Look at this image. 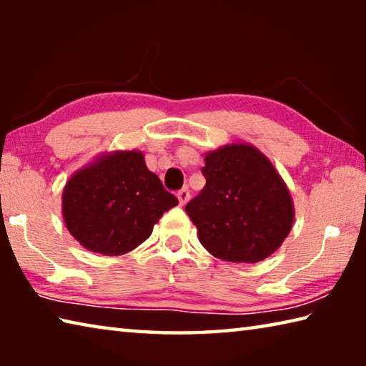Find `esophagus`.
I'll use <instances>...</instances> for the list:
<instances>
[{
  "instance_id": "esophagus-1",
  "label": "esophagus",
  "mask_w": 366,
  "mask_h": 366,
  "mask_svg": "<svg viewBox=\"0 0 366 366\" xmlns=\"http://www.w3.org/2000/svg\"><path fill=\"white\" fill-rule=\"evenodd\" d=\"M177 200H179V203H181V205L184 207L185 203H187L189 200H190V192H189V189H181L177 192Z\"/></svg>"
}]
</instances>
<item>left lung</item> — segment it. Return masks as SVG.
<instances>
[{"instance_id": "left-lung-1", "label": "left lung", "mask_w": 366, "mask_h": 366, "mask_svg": "<svg viewBox=\"0 0 366 366\" xmlns=\"http://www.w3.org/2000/svg\"><path fill=\"white\" fill-rule=\"evenodd\" d=\"M207 184L185 207L200 244L213 257L257 263L282 245L294 224V202L269 158L250 144L205 153Z\"/></svg>"}]
</instances>
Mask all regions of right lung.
<instances>
[{"label": "right lung", "mask_w": 366, "mask_h": 366, "mask_svg": "<svg viewBox=\"0 0 366 366\" xmlns=\"http://www.w3.org/2000/svg\"><path fill=\"white\" fill-rule=\"evenodd\" d=\"M61 200L72 237L84 249L109 257L137 249L163 213L179 203L139 150L98 154L69 177Z\"/></svg>", "instance_id": "right-lung-1"}]
</instances>
